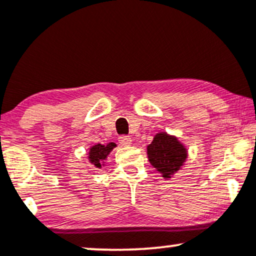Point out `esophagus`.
I'll return each instance as SVG.
<instances>
[{
	"label": "esophagus",
	"mask_w": 256,
	"mask_h": 256,
	"mask_svg": "<svg viewBox=\"0 0 256 256\" xmlns=\"http://www.w3.org/2000/svg\"><path fill=\"white\" fill-rule=\"evenodd\" d=\"M119 143H120V144H122V146H131L132 140H131L130 136H120V137H119Z\"/></svg>",
	"instance_id": "1"
}]
</instances>
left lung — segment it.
<instances>
[{"label": "left lung", "instance_id": "obj_1", "mask_svg": "<svg viewBox=\"0 0 256 256\" xmlns=\"http://www.w3.org/2000/svg\"><path fill=\"white\" fill-rule=\"evenodd\" d=\"M149 162L165 179L171 178L184 165L188 150L176 136L158 132L152 142L146 146Z\"/></svg>", "mask_w": 256, "mask_h": 256}]
</instances>
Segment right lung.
<instances>
[{"mask_svg":"<svg viewBox=\"0 0 256 256\" xmlns=\"http://www.w3.org/2000/svg\"><path fill=\"white\" fill-rule=\"evenodd\" d=\"M116 143L110 142L108 144H95L90 148L89 152H88V158L91 162V165H94L96 168H101L104 165V161L107 158L110 152L113 150V148H116Z\"/></svg>","mask_w":256,"mask_h":256,"instance_id":"1","label":"right lung"}]
</instances>
